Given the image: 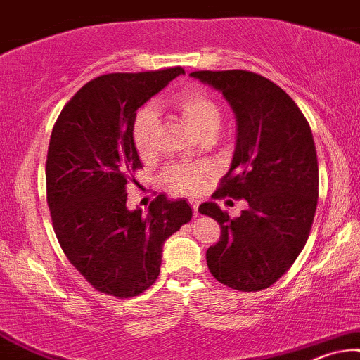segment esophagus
I'll use <instances>...</instances> for the list:
<instances>
[{
    "label": "esophagus",
    "instance_id": "34e87169",
    "mask_svg": "<svg viewBox=\"0 0 360 360\" xmlns=\"http://www.w3.org/2000/svg\"><path fill=\"white\" fill-rule=\"evenodd\" d=\"M189 204H191V209H193L194 216H199V201H195V199H191Z\"/></svg>",
    "mask_w": 360,
    "mask_h": 360
}]
</instances>
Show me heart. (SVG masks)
I'll return each mask as SVG.
<instances>
[{
    "label": "heart",
    "mask_w": 360,
    "mask_h": 360,
    "mask_svg": "<svg viewBox=\"0 0 360 360\" xmlns=\"http://www.w3.org/2000/svg\"><path fill=\"white\" fill-rule=\"evenodd\" d=\"M169 106L202 141H211L219 133L224 111L214 94L199 86H191L171 98ZM158 116L153 106H143L131 124V139L141 156H149L154 149ZM206 165H172L162 172V183L174 194H198L209 176Z\"/></svg>",
    "instance_id": "1"
}]
</instances>
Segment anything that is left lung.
Instances as JSON below:
<instances>
[{
    "instance_id": "1",
    "label": "left lung",
    "mask_w": 360,
    "mask_h": 360,
    "mask_svg": "<svg viewBox=\"0 0 360 360\" xmlns=\"http://www.w3.org/2000/svg\"><path fill=\"white\" fill-rule=\"evenodd\" d=\"M193 78L222 91L238 117L233 165L214 199H245L239 217L216 202L199 212L219 222L207 249L209 272L227 288L252 292L279 279L311 234L319 195V165L311 126L294 99L252 71H194Z\"/></svg>"
}]
</instances>
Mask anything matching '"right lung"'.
<instances>
[{
    "mask_svg": "<svg viewBox=\"0 0 360 360\" xmlns=\"http://www.w3.org/2000/svg\"><path fill=\"white\" fill-rule=\"evenodd\" d=\"M181 66L109 72L86 83L54 122L46 199L63 252L99 292L126 299L151 288L165 240L191 221L184 199L159 194L148 214L126 207L141 161L131 139L138 108L166 88Z\"/></svg>",
    "mask_w": 360,
    "mask_h": 360,
    "instance_id": "right-lung-1",
    "label": "right lung"
}]
</instances>
